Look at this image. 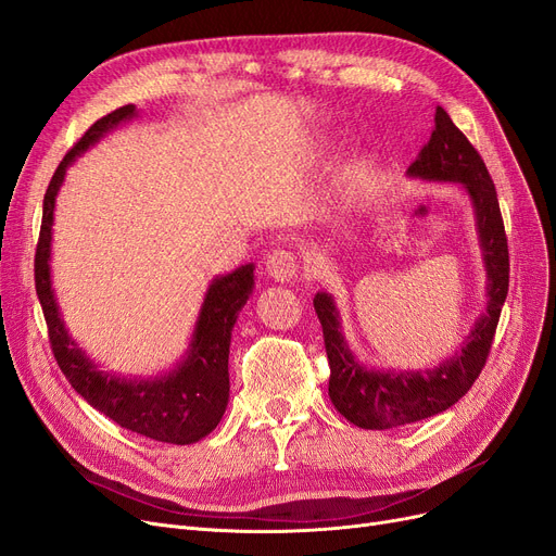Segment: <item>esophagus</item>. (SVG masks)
Wrapping results in <instances>:
<instances>
[{"mask_svg":"<svg viewBox=\"0 0 556 556\" xmlns=\"http://www.w3.org/2000/svg\"><path fill=\"white\" fill-rule=\"evenodd\" d=\"M265 270L275 281H291L298 275V258L286 250H273L267 254Z\"/></svg>","mask_w":556,"mask_h":556,"instance_id":"34e87169","label":"esophagus"}]
</instances>
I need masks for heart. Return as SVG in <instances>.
<instances>
[{
	"label": "heart",
	"instance_id": "obj_1",
	"mask_svg": "<svg viewBox=\"0 0 556 556\" xmlns=\"http://www.w3.org/2000/svg\"><path fill=\"white\" fill-rule=\"evenodd\" d=\"M362 178H364V164L359 160H355L348 164V167H343V172L339 176V192L343 197H351L359 188Z\"/></svg>",
	"mask_w": 556,
	"mask_h": 556
}]
</instances>
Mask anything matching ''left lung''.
I'll list each match as a JSON object with an SVG mask.
<instances>
[{
  "label": "left lung",
  "instance_id": "left-lung-1",
  "mask_svg": "<svg viewBox=\"0 0 556 556\" xmlns=\"http://www.w3.org/2000/svg\"><path fill=\"white\" fill-rule=\"evenodd\" d=\"M407 176L428 182H458L467 192L475 208L488 277V302L485 312L460 343V351L426 371H401V368H371L362 364L343 337L334 298L330 293H316L314 309L323 325L327 362H330V399L348 421L368 430L415 424L458 403L483 371L508 293V242L495 182L479 151L440 105L435 110V130L419 157L409 164Z\"/></svg>",
  "mask_w": 556,
  "mask_h": 556
}]
</instances>
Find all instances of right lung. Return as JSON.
I'll use <instances>...</instances> for the list:
<instances>
[{
	"label": "right lung",
	"mask_w": 556,
	"mask_h": 556,
	"mask_svg": "<svg viewBox=\"0 0 556 556\" xmlns=\"http://www.w3.org/2000/svg\"><path fill=\"white\" fill-rule=\"evenodd\" d=\"M135 116L137 108L126 105L98 118L56 167L43 199V222H40L34 261L36 293L46 314L54 359L81 399L132 433L167 444H194L213 433L229 405L231 330L240 309L252 295L254 263L240 265L238 270L211 281L194 323L188 353L172 371L155 378H128L100 371L98 364L68 334L52 289L50 254L54 203L66 169L98 139Z\"/></svg>",
	"instance_id": "right-lung-1"
}]
</instances>
